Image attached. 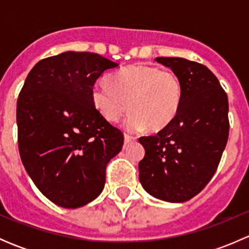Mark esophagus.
<instances>
[{
	"mask_svg": "<svg viewBox=\"0 0 249 249\" xmlns=\"http://www.w3.org/2000/svg\"><path fill=\"white\" fill-rule=\"evenodd\" d=\"M136 139H135L134 136H131V135H129V134H125L124 135V142L125 143H130V142H132V141H135Z\"/></svg>",
	"mask_w": 249,
	"mask_h": 249,
	"instance_id": "obj_1",
	"label": "esophagus"
}]
</instances>
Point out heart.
Here are the masks:
<instances>
[{"mask_svg":"<svg viewBox=\"0 0 249 249\" xmlns=\"http://www.w3.org/2000/svg\"><path fill=\"white\" fill-rule=\"evenodd\" d=\"M92 102L102 117L115 123L132 110L125 120L126 129H164L177 115L182 102V84L170 70L135 64L113 74L108 83L92 88Z\"/></svg>","mask_w":249,"mask_h":249,"instance_id":"obj_1","label":"heart"}]
</instances>
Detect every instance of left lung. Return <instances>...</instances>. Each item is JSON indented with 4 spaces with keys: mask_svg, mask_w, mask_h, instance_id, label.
<instances>
[{
    "mask_svg": "<svg viewBox=\"0 0 249 249\" xmlns=\"http://www.w3.org/2000/svg\"><path fill=\"white\" fill-rule=\"evenodd\" d=\"M182 84L175 119L157 135L140 137L144 158L140 182L145 192L167 202H184L213 177L229 137V104L219 80L206 66L183 57H157Z\"/></svg>",
    "mask_w": 249,
    "mask_h": 249,
    "instance_id": "obj_1",
    "label": "left lung"
}]
</instances>
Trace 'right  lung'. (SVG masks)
<instances>
[{
    "label": "right lung",
    "instance_id": "right-lung-1",
    "mask_svg": "<svg viewBox=\"0 0 249 249\" xmlns=\"http://www.w3.org/2000/svg\"><path fill=\"white\" fill-rule=\"evenodd\" d=\"M118 64L94 53L65 52L27 74L17 104L18 144L25 170L55 205L78 208L104 190L106 167L124 136L94 106L97 78Z\"/></svg>",
    "mask_w": 249,
    "mask_h": 249
}]
</instances>
